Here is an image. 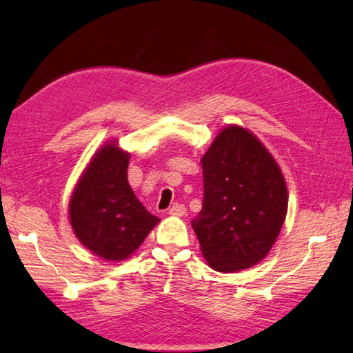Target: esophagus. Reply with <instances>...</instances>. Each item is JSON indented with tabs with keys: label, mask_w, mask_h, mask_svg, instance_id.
<instances>
[{
	"label": "esophagus",
	"mask_w": 353,
	"mask_h": 353,
	"mask_svg": "<svg viewBox=\"0 0 353 353\" xmlns=\"http://www.w3.org/2000/svg\"><path fill=\"white\" fill-rule=\"evenodd\" d=\"M170 215H177V216H183L186 214V208L183 205H174L170 208L168 211Z\"/></svg>",
	"instance_id": "obj_1"
}]
</instances>
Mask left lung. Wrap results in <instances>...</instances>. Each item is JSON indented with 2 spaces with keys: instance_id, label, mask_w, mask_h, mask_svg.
Here are the masks:
<instances>
[{
  "instance_id": "8db88e82",
  "label": "left lung",
  "mask_w": 353,
  "mask_h": 353,
  "mask_svg": "<svg viewBox=\"0 0 353 353\" xmlns=\"http://www.w3.org/2000/svg\"><path fill=\"white\" fill-rule=\"evenodd\" d=\"M203 203L191 221L208 264L216 272L250 268L267 256L287 215L279 165L249 130L229 125L201 157Z\"/></svg>"
}]
</instances>
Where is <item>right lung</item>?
Instances as JSON below:
<instances>
[{"label": "right lung", "instance_id": "1", "mask_svg": "<svg viewBox=\"0 0 353 353\" xmlns=\"http://www.w3.org/2000/svg\"><path fill=\"white\" fill-rule=\"evenodd\" d=\"M130 154L114 142L89 162L70 200L74 234L106 261H123L138 249L159 219L150 214L127 182Z\"/></svg>", "mask_w": 353, "mask_h": 353}]
</instances>
